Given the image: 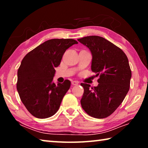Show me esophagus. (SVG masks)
Wrapping results in <instances>:
<instances>
[{
	"instance_id": "esophagus-1",
	"label": "esophagus",
	"mask_w": 148,
	"mask_h": 148,
	"mask_svg": "<svg viewBox=\"0 0 148 148\" xmlns=\"http://www.w3.org/2000/svg\"><path fill=\"white\" fill-rule=\"evenodd\" d=\"M72 85H73V86H77L78 85V82L77 81H72Z\"/></svg>"
}]
</instances>
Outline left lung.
Returning <instances> with one entry per match:
<instances>
[{
    "label": "left lung",
    "mask_w": 148,
    "mask_h": 148,
    "mask_svg": "<svg viewBox=\"0 0 148 148\" xmlns=\"http://www.w3.org/2000/svg\"><path fill=\"white\" fill-rule=\"evenodd\" d=\"M77 40L91 51V71L99 76L97 87L81 84L84 89L82 107L90 116L105 118L119 107L129 90L131 71L128 58L119 47L102 37L89 36Z\"/></svg>",
    "instance_id": "8db88e82"
}]
</instances>
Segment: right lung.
<instances>
[{
	"label": "right lung",
	"instance_id": "1",
	"mask_svg": "<svg viewBox=\"0 0 148 148\" xmlns=\"http://www.w3.org/2000/svg\"><path fill=\"white\" fill-rule=\"evenodd\" d=\"M77 42L74 39H51L29 52L17 71V90L21 101L32 116L40 119L56 113L71 87L66 79L53 82L56 70L66 50Z\"/></svg>",
	"mask_w": 148,
	"mask_h": 148
}]
</instances>
